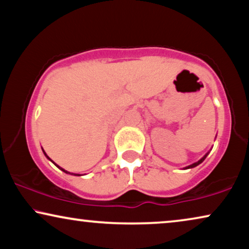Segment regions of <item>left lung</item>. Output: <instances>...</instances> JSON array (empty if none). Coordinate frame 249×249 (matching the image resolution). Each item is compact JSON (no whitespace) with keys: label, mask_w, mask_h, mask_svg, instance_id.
Here are the masks:
<instances>
[{"label":"left lung","mask_w":249,"mask_h":249,"mask_svg":"<svg viewBox=\"0 0 249 249\" xmlns=\"http://www.w3.org/2000/svg\"><path fill=\"white\" fill-rule=\"evenodd\" d=\"M207 155H208V152H207V154H206V155H205V156H204V157H203V158H201V159H199V160H198V161H196V163H194V164L189 165V166H187V167H185V170H188V168H192V167H196V166H198V165H199V164H201V163H203V161L205 160V158H206V157H207Z\"/></svg>","instance_id":"1"}]
</instances>
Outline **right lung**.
I'll use <instances>...</instances> for the list:
<instances>
[{
  "mask_svg": "<svg viewBox=\"0 0 249 249\" xmlns=\"http://www.w3.org/2000/svg\"><path fill=\"white\" fill-rule=\"evenodd\" d=\"M43 152H44V155L46 156V158H48V159H49V160H51V159H50V158L48 157V155H46V154H45V151H44V150H43ZM51 161H52V160H51ZM52 163H53V164H54V161H52ZM54 165H55V166H57L58 168H60V170H61V171H64V172H65V173H68V174H71V173H69V172H67V171H65V170H64V168H61L60 166H58V165H57V164H54ZM71 175H78V177H79V175H81V174H74V173H71Z\"/></svg>",
  "mask_w": 249,
  "mask_h": 249,
  "instance_id": "1",
  "label": "right lung"
}]
</instances>
